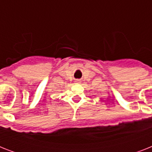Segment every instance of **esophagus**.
<instances>
[{"label": "esophagus", "mask_w": 152, "mask_h": 152, "mask_svg": "<svg viewBox=\"0 0 152 152\" xmlns=\"http://www.w3.org/2000/svg\"><path fill=\"white\" fill-rule=\"evenodd\" d=\"M76 83H80V81H79V80H76Z\"/></svg>", "instance_id": "1"}]
</instances>
